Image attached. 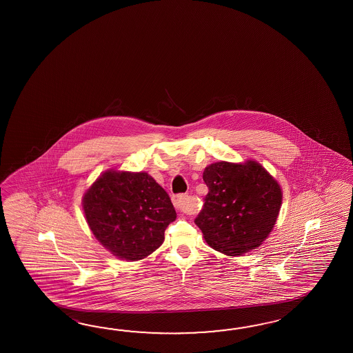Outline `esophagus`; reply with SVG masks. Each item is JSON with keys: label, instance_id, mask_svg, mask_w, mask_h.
<instances>
[{"label": "esophagus", "instance_id": "obj_1", "mask_svg": "<svg viewBox=\"0 0 353 353\" xmlns=\"http://www.w3.org/2000/svg\"><path fill=\"white\" fill-rule=\"evenodd\" d=\"M188 203V195L185 194H179L176 195L175 198H174V205H175V208L178 210H181V212H185V207H187Z\"/></svg>", "mask_w": 353, "mask_h": 353}]
</instances>
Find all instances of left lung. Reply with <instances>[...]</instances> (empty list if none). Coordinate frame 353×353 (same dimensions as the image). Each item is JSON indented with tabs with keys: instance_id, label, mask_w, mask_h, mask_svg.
I'll return each mask as SVG.
<instances>
[{
	"instance_id": "left-lung-1",
	"label": "left lung",
	"mask_w": 353,
	"mask_h": 353,
	"mask_svg": "<svg viewBox=\"0 0 353 353\" xmlns=\"http://www.w3.org/2000/svg\"><path fill=\"white\" fill-rule=\"evenodd\" d=\"M203 180L210 192L194 222L207 243L227 256L259 248L278 219L283 202L278 181L254 160L210 164Z\"/></svg>"
}]
</instances>
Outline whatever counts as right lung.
<instances>
[{
  "label": "right lung",
  "mask_w": 353,
  "mask_h": 353,
  "mask_svg": "<svg viewBox=\"0 0 353 353\" xmlns=\"http://www.w3.org/2000/svg\"><path fill=\"white\" fill-rule=\"evenodd\" d=\"M83 210L98 242L128 261L160 248L166 227L176 218L169 195L149 174L113 169L84 193Z\"/></svg>",
  "instance_id": "right-lung-1"
}]
</instances>
